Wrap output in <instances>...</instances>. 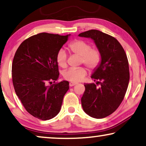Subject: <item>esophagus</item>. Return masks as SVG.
<instances>
[{
	"instance_id": "obj_1",
	"label": "esophagus",
	"mask_w": 146,
	"mask_h": 146,
	"mask_svg": "<svg viewBox=\"0 0 146 146\" xmlns=\"http://www.w3.org/2000/svg\"><path fill=\"white\" fill-rule=\"evenodd\" d=\"M77 84V83H75V82H70L69 83V86H73Z\"/></svg>"
}]
</instances>
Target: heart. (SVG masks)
<instances>
[{"label":"heart","mask_w":146,"mask_h":146,"mask_svg":"<svg viewBox=\"0 0 146 146\" xmlns=\"http://www.w3.org/2000/svg\"><path fill=\"white\" fill-rule=\"evenodd\" d=\"M71 52L80 56L79 63L83 64L90 70H94L99 66L102 61L100 51L96 48H92L90 43L85 40H75L68 45ZM56 60L58 66L65 68L67 64V54L64 49H60L56 54ZM87 74L84 67L71 68L63 72L64 79L71 82H78L84 79Z\"/></svg>","instance_id":"1"}]
</instances>
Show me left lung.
Listing matches in <instances>:
<instances>
[{"label": "left lung", "instance_id": "obj_1", "mask_svg": "<svg viewBox=\"0 0 146 146\" xmlns=\"http://www.w3.org/2000/svg\"><path fill=\"white\" fill-rule=\"evenodd\" d=\"M79 36L94 40L102 54L100 64L91 76L96 84H84L82 107L89 116L104 118L119 108L127 92L130 79L127 54L116 38L98 30H89Z\"/></svg>", "mask_w": 146, "mask_h": 146}]
</instances>
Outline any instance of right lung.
I'll use <instances>...</instances> for the list:
<instances>
[{
    "instance_id": "right-lung-1",
    "label": "right lung",
    "mask_w": 146,
    "mask_h": 146,
    "mask_svg": "<svg viewBox=\"0 0 146 146\" xmlns=\"http://www.w3.org/2000/svg\"><path fill=\"white\" fill-rule=\"evenodd\" d=\"M41 33L21 42L15 53L12 66V82L26 111L46 121L60 112L69 82H55L59 77L56 54L68 36ZM52 81L54 83L50 86Z\"/></svg>"
}]
</instances>
